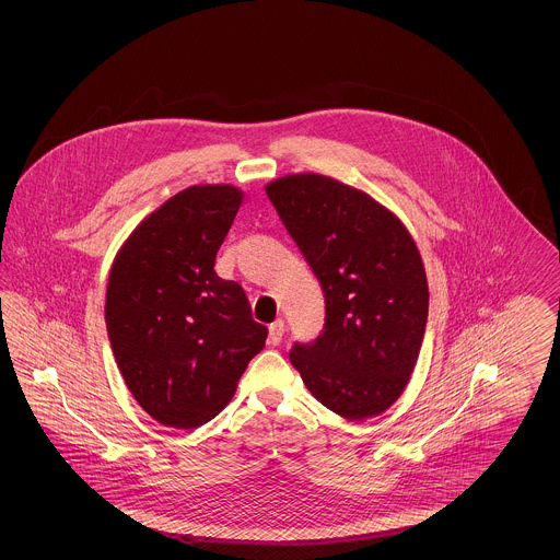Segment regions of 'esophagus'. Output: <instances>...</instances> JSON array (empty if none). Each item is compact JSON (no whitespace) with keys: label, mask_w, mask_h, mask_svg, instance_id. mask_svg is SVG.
I'll list each match as a JSON object with an SVG mask.
<instances>
[{"label":"esophagus","mask_w":560,"mask_h":560,"mask_svg":"<svg viewBox=\"0 0 560 560\" xmlns=\"http://www.w3.org/2000/svg\"><path fill=\"white\" fill-rule=\"evenodd\" d=\"M283 334H285V323L283 319H277L275 323H270L268 327V342L272 347H277L281 340H283Z\"/></svg>","instance_id":"obj_1"}]
</instances>
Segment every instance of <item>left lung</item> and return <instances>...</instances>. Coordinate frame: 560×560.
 <instances>
[{
	"label": "left lung",
	"instance_id": "1",
	"mask_svg": "<svg viewBox=\"0 0 560 560\" xmlns=\"http://www.w3.org/2000/svg\"><path fill=\"white\" fill-rule=\"evenodd\" d=\"M325 295V325L290 361L313 397L347 420L384 413L420 357L428 281L420 249L395 213L368 192L323 174L267 185Z\"/></svg>",
	"mask_w": 560,
	"mask_h": 560
}]
</instances>
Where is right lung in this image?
<instances>
[{
    "instance_id": "1",
    "label": "right lung",
    "mask_w": 560,
    "mask_h": 560,
    "mask_svg": "<svg viewBox=\"0 0 560 560\" xmlns=\"http://www.w3.org/2000/svg\"><path fill=\"white\" fill-rule=\"evenodd\" d=\"M243 190L195 185L149 213L108 272V340L128 390L163 427H203L233 399L268 329L215 254Z\"/></svg>"
}]
</instances>
